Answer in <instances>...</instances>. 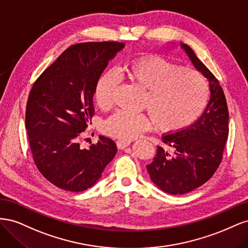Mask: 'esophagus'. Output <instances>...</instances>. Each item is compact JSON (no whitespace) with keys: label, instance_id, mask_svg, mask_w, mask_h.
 Instances as JSON below:
<instances>
[{"label":"esophagus","instance_id":"obj_1","mask_svg":"<svg viewBox=\"0 0 248 248\" xmlns=\"http://www.w3.org/2000/svg\"><path fill=\"white\" fill-rule=\"evenodd\" d=\"M130 140H120L117 141V147L118 149H124L126 147H128L130 145Z\"/></svg>","mask_w":248,"mask_h":248}]
</instances>
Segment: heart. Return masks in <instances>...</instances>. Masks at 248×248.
Masks as SVG:
<instances>
[{"mask_svg": "<svg viewBox=\"0 0 248 248\" xmlns=\"http://www.w3.org/2000/svg\"><path fill=\"white\" fill-rule=\"evenodd\" d=\"M122 72L127 79L146 90L142 107L149 112L118 110L103 124V131L123 140L140 137L151 128L177 131L191 125L208 100V85L199 71L179 67L159 56H145L126 63ZM119 84L115 72L108 71L95 87L94 98L100 108L112 106Z\"/></svg>", "mask_w": 248, "mask_h": 248, "instance_id": "1", "label": "heart"}]
</instances>
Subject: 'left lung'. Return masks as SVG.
Segmentation results:
<instances>
[{"instance_id":"8db88e82","label":"left lung","mask_w":248,"mask_h":248,"mask_svg":"<svg viewBox=\"0 0 248 248\" xmlns=\"http://www.w3.org/2000/svg\"><path fill=\"white\" fill-rule=\"evenodd\" d=\"M180 47L208 79L210 100L196 122L162 134L163 147L157 146L153 161L147 166L151 181L170 194L192 191L213 176L229 136L228 106L219 81L187 44L180 43Z\"/></svg>"}]
</instances>
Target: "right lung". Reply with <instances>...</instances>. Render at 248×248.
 Masks as SVG:
<instances>
[{"label":"right lung","instance_id":"obj_1","mask_svg":"<svg viewBox=\"0 0 248 248\" xmlns=\"http://www.w3.org/2000/svg\"><path fill=\"white\" fill-rule=\"evenodd\" d=\"M124 46L109 41L74 44L42 72L30 92L26 128L33 159L59 188L79 192L92 187L117 153L115 141L107 137L99 136L88 149L78 140L94 115L97 81Z\"/></svg>","mask_w":248,"mask_h":248}]
</instances>
